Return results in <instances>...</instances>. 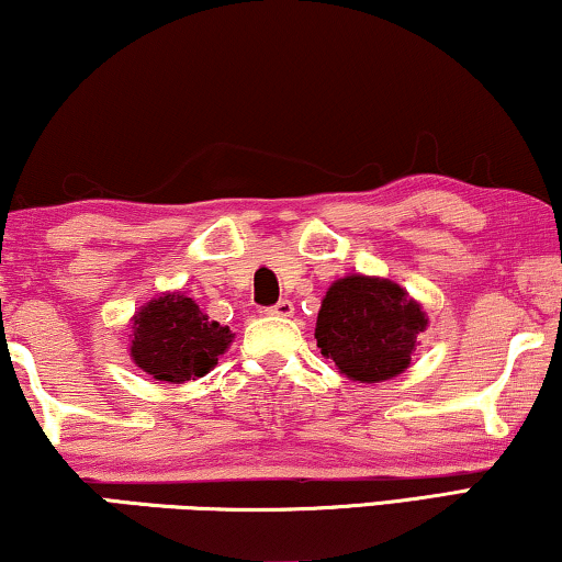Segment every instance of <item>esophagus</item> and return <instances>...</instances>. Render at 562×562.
<instances>
[{"label":"esophagus","instance_id":"1","mask_svg":"<svg viewBox=\"0 0 562 562\" xmlns=\"http://www.w3.org/2000/svg\"><path fill=\"white\" fill-rule=\"evenodd\" d=\"M267 313H272V315H280V318H290V315L295 313V305H292L290 300H280V303H278V305H272L270 311H267Z\"/></svg>","mask_w":562,"mask_h":562}]
</instances>
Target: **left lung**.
Returning a JSON list of instances; mask_svg holds the SVG:
<instances>
[{"instance_id":"left-lung-1","label":"left lung","mask_w":562,"mask_h":562,"mask_svg":"<svg viewBox=\"0 0 562 562\" xmlns=\"http://www.w3.org/2000/svg\"><path fill=\"white\" fill-rule=\"evenodd\" d=\"M428 330V313L402 284L371 274H346L323 295L318 349L351 382L376 384L400 376Z\"/></svg>"}]
</instances>
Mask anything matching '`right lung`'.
<instances>
[{
    "label": "right lung",
    "mask_w": 562,
    "mask_h": 562,
    "mask_svg": "<svg viewBox=\"0 0 562 562\" xmlns=\"http://www.w3.org/2000/svg\"><path fill=\"white\" fill-rule=\"evenodd\" d=\"M130 357L157 382L186 384L205 376L234 341L228 326L209 321L199 303L168 290L139 305L132 315Z\"/></svg>",
    "instance_id": "obj_1"
}]
</instances>
